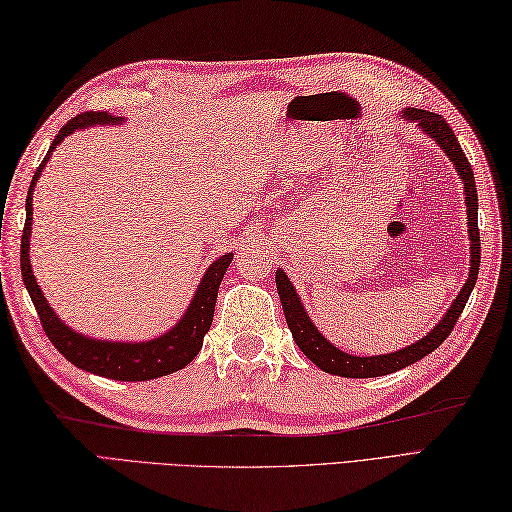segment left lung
I'll return each instance as SVG.
<instances>
[{"mask_svg": "<svg viewBox=\"0 0 512 512\" xmlns=\"http://www.w3.org/2000/svg\"><path fill=\"white\" fill-rule=\"evenodd\" d=\"M402 116L407 121L418 123L424 134H429L436 143L442 147L444 154L449 156V160L458 169V176L464 182V195H466V220H469V237H471V273L469 279H466L464 288L460 290V295L455 297L453 306L449 308V312L444 314V319L433 328L424 339H420L418 343H413L405 350L391 352V354H383V356H352L345 354L341 350L325 339V336L314 328L310 317L303 310L299 295L295 292V286L290 284L288 275L284 270H277V290H279V299L281 306H284V314H286V323L292 332V339L297 341L299 350L306 354L310 361L321 367L323 372L334 374V376H345V378H372V376H385L391 372H398V369L407 367L411 363L420 361L427 354H431L436 347H440L447 336L451 334V330L458 323L460 314L469 301L473 286L477 281V273H480V228H477V189H475V178H473V169L471 162L466 160V154L462 151L458 138H455L453 129L449 127V123L444 121L440 114H433L427 110H416V107H409V110L402 112Z\"/></svg>", "mask_w": 512, "mask_h": 512, "instance_id": "1", "label": "left lung"}]
</instances>
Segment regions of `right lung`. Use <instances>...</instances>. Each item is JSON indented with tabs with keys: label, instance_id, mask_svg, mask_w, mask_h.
I'll list each match as a JSON object with an SVG mask.
<instances>
[{
	"label": "right lung",
	"instance_id": "obj_1",
	"mask_svg": "<svg viewBox=\"0 0 512 512\" xmlns=\"http://www.w3.org/2000/svg\"><path fill=\"white\" fill-rule=\"evenodd\" d=\"M121 116H112L107 112H85L74 116L72 121L61 127L57 138L52 140L46 158L41 160L37 167L35 176H32L28 198H26V224L24 233H21V277H24V284L28 288V295L35 303V310L39 314V321L43 325V332L50 339V343L57 347V350L68 358V361L76 367L85 369V372L99 374L112 380H151L158 376H167L178 372V369L187 367L198 352L202 350L204 334L211 330L213 323V312H215V301H217V290L224 279V273L228 264H231L233 255H222L220 259L209 266L204 273V279L200 281V288L195 292L191 306L184 312V317L178 321L176 328H171L167 334L158 336L154 341L147 343H112V341H96L88 339V336L72 332L68 325L61 323L57 314L52 312L48 306L46 297H43L41 288L37 286L35 275H32L30 268V226H32V189L39 180V173L46 165L52 149L57 147L65 136H70L76 129L90 127L96 123H118Z\"/></svg>",
	"mask_w": 512,
	"mask_h": 512
}]
</instances>
